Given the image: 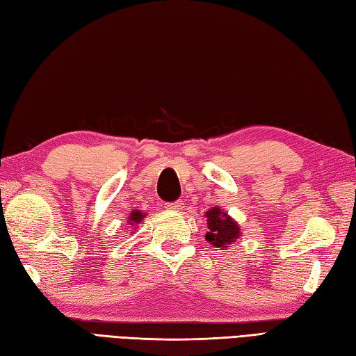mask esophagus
I'll return each instance as SVG.
<instances>
[{"instance_id": "esophagus-1", "label": "esophagus", "mask_w": 356, "mask_h": 356, "mask_svg": "<svg viewBox=\"0 0 356 356\" xmlns=\"http://www.w3.org/2000/svg\"><path fill=\"white\" fill-rule=\"evenodd\" d=\"M184 200H176V202H172V204H170L168 207L171 208V210H174V211H182L184 210Z\"/></svg>"}]
</instances>
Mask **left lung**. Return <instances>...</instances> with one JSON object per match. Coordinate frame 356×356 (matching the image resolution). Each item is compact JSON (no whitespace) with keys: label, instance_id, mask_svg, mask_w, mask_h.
Wrapping results in <instances>:
<instances>
[{"label":"left lung","instance_id":"1","mask_svg":"<svg viewBox=\"0 0 356 356\" xmlns=\"http://www.w3.org/2000/svg\"><path fill=\"white\" fill-rule=\"evenodd\" d=\"M207 218V228L205 239L208 243H211L216 248L225 250L232 245L236 239L241 238V227L232 216L222 211L219 207H213L205 214Z\"/></svg>","mask_w":356,"mask_h":356}]
</instances>
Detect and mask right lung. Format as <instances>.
<instances>
[{
    "label": "right lung",
    "mask_w": 356,
    "mask_h": 356,
    "mask_svg": "<svg viewBox=\"0 0 356 356\" xmlns=\"http://www.w3.org/2000/svg\"><path fill=\"white\" fill-rule=\"evenodd\" d=\"M143 218H146V213H142L140 210H132L131 214L128 216V225L131 228L137 229V225L140 224V222L143 220Z\"/></svg>",
    "instance_id": "add662e5"
}]
</instances>
